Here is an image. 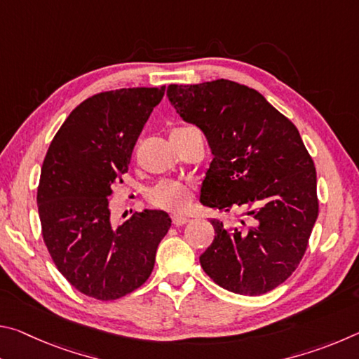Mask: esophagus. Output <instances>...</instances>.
Instances as JSON below:
<instances>
[{
  "label": "esophagus",
  "mask_w": 359,
  "mask_h": 359,
  "mask_svg": "<svg viewBox=\"0 0 359 359\" xmlns=\"http://www.w3.org/2000/svg\"><path fill=\"white\" fill-rule=\"evenodd\" d=\"M188 223V218L184 215H174L172 217V224L174 226H184V224Z\"/></svg>",
  "instance_id": "obj_1"
}]
</instances>
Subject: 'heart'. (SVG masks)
Masks as SVG:
<instances>
[{"instance_id":"heart-1","label":"heart","mask_w":359,"mask_h":359,"mask_svg":"<svg viewBox=\"0 0 359 359\" xmlns=\"http://www.w3.org/2000/svg\"><path fill=\"white\" fill-rule=\"evenodd\" d=\"M188 130H191V126H180V128H175L171 135H179V133ZM147 199L156 209L184 212L193 201V191L177 180H163L151 188L147 194Z\"/></svg>"}]
</instances>
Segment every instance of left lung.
I'll use <instances>...</instances> for the list:
<instances>
[{
  "label": "left lung",
  "instance_id": "obj_1",
  "mask_svg": "<svg viewBox=\"0 0 359 359\" xmlns=\"http://www.w3.org/2000/svg\"><path fill=\"white\" fill-rule=\"evenodd\" d=\"M168 98L214 155L201 203L242 215L236 224L210 220L204 272L238 294L274 290L299 266L318 217L317 171L299 131L257 90L226 79L172 83Z\"/></svg>",
  "mask_w": 359,
  "mask_h": 359
}]
</instances>
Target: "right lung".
I'll list each match as a JSON object with an SVG mask.
<instances>
[{"label": "right lung", "mask_w": 359, "mask_h": 359, "mask_svg": "<svg viewBox=\"0 0 359 359\" xmlns=\"http://www.w3.org/2000/svg\"><path fill=\"white\" fill-rule=\"evenodd\" d=\"M166 87L101 92L82 101L53 136L42 163L38 212L48 253L77 291L114 301L150 277L171 218L136 212L112 226L109 199L123 184L133 149Z\"/></svg>", "instance_id": "1"}]
</instances>
